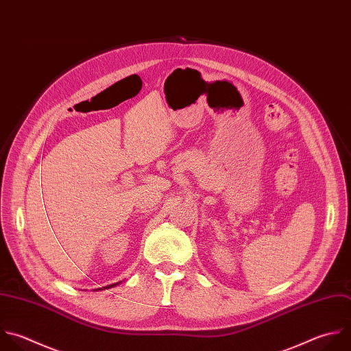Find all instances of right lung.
<instances>
[{
  "label": "right lung",
  "mask_w": 351,
  "mask_h": 351,
  "mask_svg": "<svg viewBox=\"0 0 351 351\" xmlns=\"http://www.w3.org/2000/svg\"><path fill=\"white\" fill-rule=\"evenodd\" d=\"M121 282V281H119ZM119 282H115V284H110V285H106V287H103V288H97L96 291H99V289H108V288H112V287H115V285H118Z\"/></svg>",
  "instance_id": "add662e5"
}]
</instances>
